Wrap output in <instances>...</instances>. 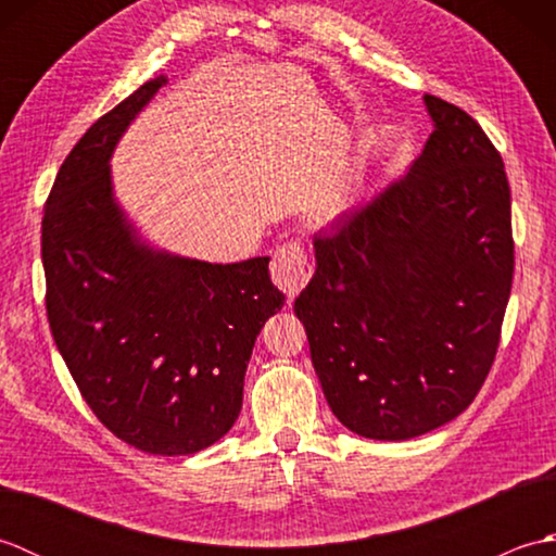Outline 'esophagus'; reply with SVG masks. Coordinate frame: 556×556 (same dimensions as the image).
<instances>
[{
  "mask_svg": "<svg viewBox=\"0 0 556 556\" xmlns=\"http://www.w3.org/2000/svg\"><path fill=\"white\" fill-rule=\"evenodd\" d=\"M269 271L271 281L287 293L289 301H293L311 281L313 265L308 255H305L303 245L299 241H289L285 245H279L275 255H271Z\"/></svg>",
  "mask_w": 556,
  "mask_h": 556,
  "instance_id": "1",
  "label": "esophagus"
}]
</instances>
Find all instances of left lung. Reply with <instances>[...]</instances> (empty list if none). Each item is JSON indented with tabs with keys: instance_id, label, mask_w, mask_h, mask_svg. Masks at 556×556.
Wrapping results in <instances>:
<instances>
[{
	"instance_id": "1",
	"label": "left lung",
	"mask_w": 556,
	"mask_h": 556,
	"mask_svg": "<svg viewBox=\"0 0 556 556\" xmlns=\"http://www.w3.org/2000/svg\"><path fill=\"white\" fill-rule=\"evenodd\" d=\"M434 131L401 179L313 239L293 303L329 408L399 442L464 413L500 346L514 279L511 191L473 116L422 98Z\"/></svg>"
}]
</instances>
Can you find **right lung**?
I'll return each mask as SVG.
<instances>
[{
	"label": "right lung",
	"instance_id": "add662e5",
	"mask_svg": "<svg viewBox=\"0 0 556 556\" xmlns=\"http://www.w3.org/2000/svg\"><path fill=\"white\" fill-rule=\"evenodd\" d=\"M167 83H143L68 152L47 198V320L86 404L140 452L186 456L241 413L260 329L285 305L269 257L212 265L155 251L116 203L110 157Z\"/></svg>",
	"mask_w": 556,
	"mask_h": 556
}]
</instances>
